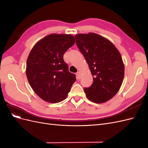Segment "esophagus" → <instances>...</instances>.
Wrapping results in <instances>:
<instances>
[{
	"instance_id": "34e87169",
	"label": "esophagus",
	"mask_w": 148,
	"mask_h": 148,
	"mask_svg": "<svg viewBox=\"0 0 148 148\" xmlns=\"http://www.w3.org/2000/svg\"><path fill=\"white\" fill-rule=\"evenodd\" d=\"M77 79H80V78H81V73L79 72V71H78V72L77 73Z\"/></svg>"
}]
</instances>
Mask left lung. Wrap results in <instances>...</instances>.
Masks as SVG:
<instances>
[{"label": "left lung", "instance_id": "8db88e82", "mask_svg": "<svg viewBox=\"0 0 148 148\" xmlns=\"http://www.w3.org/2000/svg\"><path fill=\"white\" fill-rule=\"evenodd\" d=\"M76 44L86 59L93 83L84 91L88 99L99 104L112 99L119 91L125 68L119 51L108 39L96 33L78 34Z\"/></svg>", "mask_w": 148, "mask_h": 148}]
</instances>
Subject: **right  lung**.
Wrapping results in <instances>:
<instances>
[{
    "label": "right lung",
    "mask_w": 148,
    "mask_h": 148,
    "mask_svg": "<svg viewBox=\"0 0 148 148\" xmlns=\"http://www.w3.org/2000/svg\"><path fill=\"white\" fill-rule=\"evenodd\" d=\"M73 36L51 34L40 40L26 61V77L36 95L48 102L64 100L76 81L64 54L75 44Z\"/></svg>",
    "instance_id": "1"
}]
</instances>
